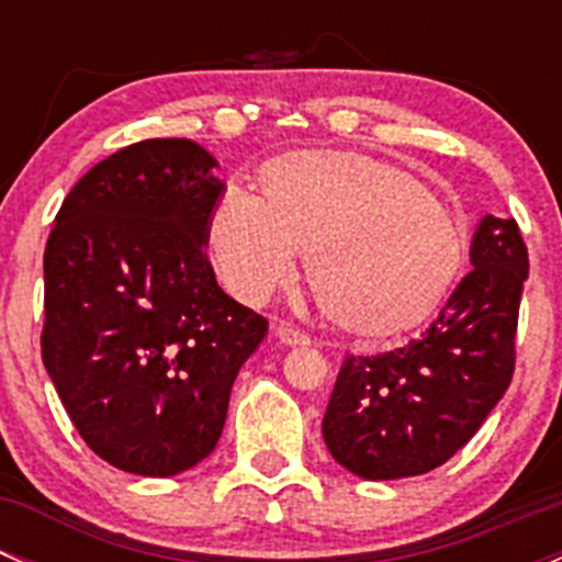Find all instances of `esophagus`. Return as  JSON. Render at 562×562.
Segmentation results:
<instances>
[{"label": "esophagus", "mask_w": 562, "mask_h": 562, "mask_svg": "<svg viewBox=\"0 0 562 562\" xmlns=\"http://www.w3.org/2000/svg\"><path fill=\"white\" fill-rule=\"evenodd\" d=\"M274 334L282 345H291V348H296V345H310L307 334L299 331V328H293L291 323H277Z\"/></svg>", "instance_id": "obj_1"}]
</instances>
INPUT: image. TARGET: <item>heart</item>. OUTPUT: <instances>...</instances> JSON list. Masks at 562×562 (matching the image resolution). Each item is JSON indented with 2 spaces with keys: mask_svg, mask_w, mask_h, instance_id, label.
I'll list each match as a JSON object with an SVG mask.
<instances>
[{
  "mask_svg": "<svg viewBox=\"0 0 562 562\" xmlns=\"http://www.w3.org/2000/svg\"><path fill=\"white\" fill-rule=\"evenodd\" d=\"M258 201L228 192L209 252L231 291L260 304L307 258L317 307L342 331L394 337L427 321L464 258L459 220L422 181L359 151H291L260 171Z\"/></svg>",
  "mask_w": 562,
  "mask_h": 562,
  "instance_id": "b5f03b06",
  "label": "heart"
}]
</instances>
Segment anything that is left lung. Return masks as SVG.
<instances>
[{
	"instance_id": "left-lung-1",
	"label": "left lung",
	"mask_w": 562,
	"mask_h": 562,
	"mask_svg": "<svg viewBox=\"0 0 562 562\" xmlns=\"http://www.w3.org/2000/svg\"><path fill=\"white\" fill-rule=\"evenodd\" d=\"M462 277L427 331L405 348L342 361L323 440L367 481L440 468L479 432L514 375L527 247L517 220L486 214Z\"/></svg>"
}]
</instances>
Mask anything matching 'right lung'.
<instances>
[{
    "label": "right lung",
    "mask_w": 562,
    "mask_h": 562,
    "mask_svg": "<svg viewBox=\"0 0 562 562\" xmlns=\"http://www.w3.org/2000/svg\"><path fill=\"white\" fill-rule=\"evenodd\" d=\"M187 138L124 146L83 173L43 255V364L108 464L166 479L217 446L269 323L217 285L203 245L225 192Z\"/></svg>",
    "instance_id": "right-lung-1"
}]
</instances>
